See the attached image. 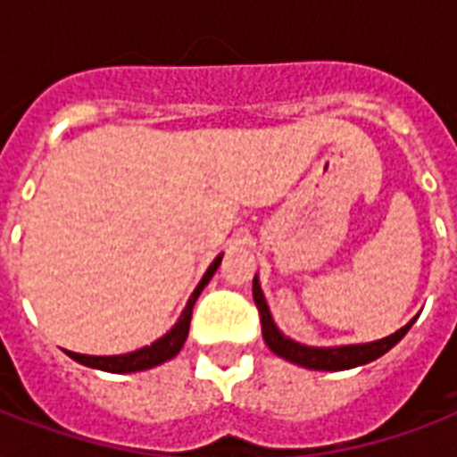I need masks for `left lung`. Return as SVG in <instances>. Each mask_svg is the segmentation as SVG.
<instances>
[{"instance_id": "obj_1", "label": "left lung", "mask_w": 457, "mask_h": 457, "mask_svg": "<svg viewBox=\"0 0 457 457\" xmlns=\"http://www.w3.org/2000/svg\"><path fill=\"white\" fill-rule=\"evenodd\" d=\"M253 301H256L258 311H261V325H263V339L268 344L272 353L285 358V361L301 365L305 370H322V372H339V370H351L368 365V362L382 358L386 351L396 346L398 341L403 339L412 322L418 320V315L408 322L405 327L396 329L389 337L377 341H368V344H344V346H305L299 341L289 339L279 332V327L272 320V312L268 308L265 294L261 289V279L258 275L253 278Z\"/></svg>"}]
</instances>
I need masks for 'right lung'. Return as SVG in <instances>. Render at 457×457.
Returning <instances> with one entry per match:
<instances>
[{
	"label": "right lung",
	"mask_w": 457,
	"mask_h": 457,
	"mask_svg": "<svg viewBox=\"0 0 457 457\" xmlns=\"http://www.w3.org/2000/svg\"><path fill=\"white\" fill-rule=\"evenodd\" d=\"M220 261H222V253L220 256H215L213 263L208 265V270L204 272V278H201V282L192 292L189 301H187L185 311H182V315L178 318V322H175V325H172L170 329L161 337V339L154 341V344L137 348V351H130V353H120V355H82V353H73V351H66V353L71 355L73 361L87 365V368L113 372V375H125V372H139V370L156 368V365H161V362L175 358V355L179 353V348L185 346L187 334H189V320H192L194 303H196V299H199V294L204 292V287L211 282V278H213L215 270H218Z\"/></svg>",
	"instance_id": "add662e5"
}]
</instances>
